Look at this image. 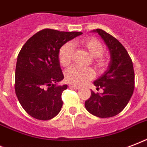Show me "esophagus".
<instances>
[{"label": "esophagus", "mask_w": 147, "mask_h": 147, "mask_svg": "<svg viewBox=\"0 0 147 147\" xmlns=\"http://www.w3.org/2000/svg\"><path fill=\"white\" fill-rule=\"evenodd\" d=\"M69 88H74V89H79V88H81L79 86H76V85H71V84L69 85Z\"/></svg>", "instance_id": "1"}]
</instances>
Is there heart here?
Returning <instances> with one entry per match:
<instances>
[{"label":"heart","instance_id":"1","mask_svg":"<svg viewBox=\"0 0 147 147\" xmlns=\"http://www.w3.org/2000/svg\"><path fill=\"white\" fill-rule=\"evenodd\" d=\"M79 43L93 57V63L96 68L100 70H105L107 68L108 61L102 55L105 52V47L99 40L94 38H85L82 39ZM58 57L62 66L66 67L71 63L73 58V46L71 42L62 45L59 50ZM94 75V71L91 68L72 66L65 71V80L70 84L82 85L92 79Z\"/></svg>","mask_w":147,"mask_h":147}]
</instances>
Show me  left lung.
Returning <instances> with one entry per match:
<instances>
[{
    "label": "left lung",
    "instance_id": "8db88e82",
    "mask_svg": "<svg viewBox=\"0 0 147 147\" xmlns=\"http://www.w3.org/2000/svg\"><path fill=\"white\" fill-rule=\"evenodd\" d=\"M98 33L108 47L111 62L107 71L94 82L97 89L103 93H94L85 102V108L94 116L107 118L121 113L127 106L134 89V70L132 60L123 45L109 33L100 29Z\"/></svg>",
    "mask_w": 147,
    "mask_h": 147
}]
</instances>
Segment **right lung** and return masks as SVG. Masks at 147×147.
Segmentation results:
<instances>
[{
  "mask_svg": "<svg viewBox=\"0 0 147 147\" xmlns=\"http://www.w3.org/2000/svg\"><path fill=\"white\" fill-rule=\"evenodd\" d=\"M82 34L44 29L23 46L16 65L15 92L29 115L47 121L59 113L68 85H58L64 78L58 53L62 45Z\"/></svg>",
  "mask_w": 147,
  "mask_h": 147,
  "instance_id": "right-lung-1",
  "label": "right lung"
}]
</instances>
